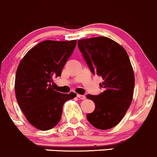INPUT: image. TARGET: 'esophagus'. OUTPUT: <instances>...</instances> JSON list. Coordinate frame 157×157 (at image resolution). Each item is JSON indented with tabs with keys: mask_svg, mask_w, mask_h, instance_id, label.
<instances>
[{
	"mask_svg": "<svg viewBox=\"0 0 157 157\" xmlns=\"http://www.w3.org/2000/svg\"><path fill=\"white\" fill-rule=\"evenodd\" d=\"M77 97H78V98L80 100H85V95L77 94Z\"/></svg>",
	"mask_w": 157,
	"mask_h": 157,
	"instance_id": "34e87169",
	"label": "esophagus"
}]
</instances>
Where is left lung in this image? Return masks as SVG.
<instances>
[{
	"label": "left lung",
	"mask_w": 157,
	"mask_h": 157,
	"mask_svg": "<svg viewBox=\"0 0 157 157\" xmlns=\"http://www.w3.org/2000/svg\"><path fill=\"white\" fill-rule=\"evenodd\" d=\"M78 46L93 74L103 79L99 95H87L95 103V109L87 119L101 130L120 122L132 101L135 75L128 55L122 46L106 37L78 41Z\"/></svg>",
	"instance_id": "8db88e82"
}]
</instances>
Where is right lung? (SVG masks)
Segmentation results:
<instances>
[{
    "label": "right lung",
    "mask_w": 157,
    "mask_h": 157,
    "mask_svg": "<svg viewBox=\"0 0 157 157\" xmlns=\"http://www.w3.org/2000/svg\"><path fill=\"white\" fill-rule=\"evenodd\" d=\"M76 43V40L44 41L29 50L19 63L15 78L17 102L29 122L39 130L56 126L64 103L76 96L73 92L56 91L51 85L53 78L61 75Z\"/></svg>",
    "instance_id": "right-lung-1"
}]
</instances>
